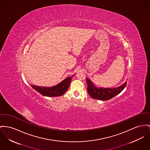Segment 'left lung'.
<instances>
[{"label": "left lung", "mask_w": 150, "mask_h": 150, "mask_svg": "<svg viewBox=\"0 0 150 150\" xmlns=\"http://www.w3.org/2000/svg\"><path fill=\"white\" fill-rule=\"evenodd\" d=\"M86 82L88 85L87 90L90 97L94 99L102 100H108L116 96L125 88L127 84V81H126L117 88H105L97 87L88 78H86Z\"/></svg>", "instance_id": "8db88e82"}]
</instances>
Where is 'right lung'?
Listing matches in <instances>:
<instances>
[{"label":"right lung","mask_w":150,"mask_h":150,"mask_svg":"<svg viewBox=\"0 0 150 150\" xmlns=\"http://www.w3.org/2000/svg\"><path fill=\"white\" fill-rule=\"evenodd\" d=\"M73 76L74 75H73L72 77H68L62 81L57 85L50 87L39 86L32 85V84H30V86L33 89L37 91L44 96L60 97L64 94L68 89Z\"/></svg>","instance_id":"add662e5"}]
</instances>
